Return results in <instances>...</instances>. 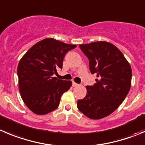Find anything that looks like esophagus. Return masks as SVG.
I'll use <instances>...</instances> for the list:
<instances>
[{
    "label": "esophagus",
    "instance_id": "34e87169",
    "mask_svg": "<svg viewBox=\"0 0 145 145\" xmlns=\"http://www.w3.org/2000/svg\"><path fill=\"white\" fill-rule=\"evenodd\" d=\"M72 86L74 87H76V86H78V84H76V83H75V82H74V81H73V82H72Z\"/></svg>",
    "mask_w": 145,
    "mask_h": 145
}]
</instances>
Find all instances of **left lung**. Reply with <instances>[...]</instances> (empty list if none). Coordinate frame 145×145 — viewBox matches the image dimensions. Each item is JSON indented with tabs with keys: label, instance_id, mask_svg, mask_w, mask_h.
I'll return each instance as SVG.
<instances>
[{
	"label": "left lung",
	"instance_id": "1",
	"mask_svg": "<svg viewBox=\"0 0 145 145\" xmlns=\"http://www.w3.org/2000/svg\"><path fill=\"white\" fill-rule=\"evenodd\" d=\"M88 59L93 86H87L85 98L77 101L78 110L91 119L111 114L123 102L131 86L132 69L123 53L110 42L101 41L80 44Z\"/></svg>",
	"mask_w": 145,
	"mask_h": 145
}]
</instances>
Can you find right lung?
Returning a JSON list of instances; mask_svg holds the SVG:
<instances>
[{
	"instance_id": "right-lung-1",
	"label": "right lung",
	"mask_w": 145,
	"mask_h": 145,
	"mask_svg": "<svg viewBox=\"0 0 145 145\" xmlns=\"http://www.w3.org/2000/svg\"><path fill=\"white\" fill-rule=\"evenodd\" d=\"M76 47L47 38L36 43L22 57L18 67L20 92L34 113L45 115L58 108L61 96L72 83L53 75L57 69H62L65 54Z\"/></svg>"
}]
</instances>
